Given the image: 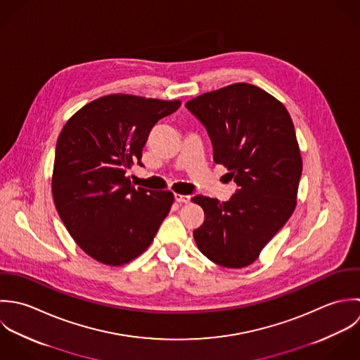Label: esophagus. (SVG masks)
Segmentation results:
<instances>
[{"mask_svg": "<svg viewBox=\"0 0 360 360\" xmlns=\"http://www.w3.org/2000/svg\"><path fill=\"white\" fill-rule=\"evenodd\" d=\"M191 200V196L189 195H179V193H175V202L178 203H189Z\"/></svg>", "mask_w": 360, "mask_h": 360, "instance_id": "34e87169", "label": "esophagus"}]
</instances>
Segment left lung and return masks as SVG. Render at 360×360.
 Listing matches in <instances>:
<instances>
[{"label":"left lung","instance_id":"1","mask_svg":"<svg viewBox=\"0 0 360 360\" xmlns=\"http://www.w3.org/2000/svg\"><path fill=\"white\" fill-rule=\"evenodd\" d=\"M213 158L238 185L228 202L198 195L205 212L193 231L199 250L228 269L252 264L296 207L302 157L285 105L263 89L233 83L189 100Z\"/></svg>","mask_w":360,"mask_h":360}]
</instances>
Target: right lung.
Wrapping results in <instances>:
<instances>
[{"label": "right lung", "mask_w": 360, "mask_h": 360, "mask_svg": "<svg viewBox=\"0 0 360 360\" xmlns=\"http://www.w3.org/2000/svg\"><path fill=\"white\" fill-rule=\"evenodd\" d=\"M179 100L108 94L90 101L63 128L53 169L56 209L77 246L107 266L141 256L169 213L174 193L131 185L151 128Z\"/></svg>", "instance_id": "1"}]
</instances>
